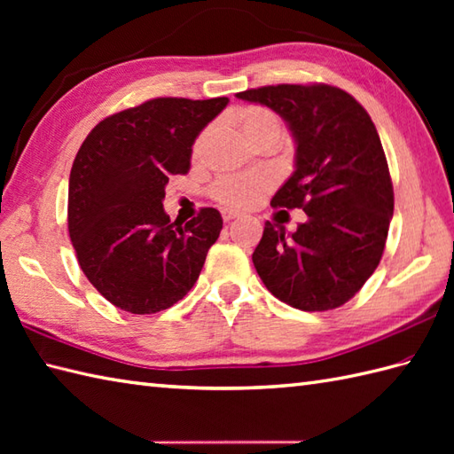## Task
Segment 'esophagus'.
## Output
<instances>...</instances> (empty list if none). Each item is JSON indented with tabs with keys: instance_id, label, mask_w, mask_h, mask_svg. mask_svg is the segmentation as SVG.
Returning <instances> with one entry per match:
<instances>
[{
	"instance_id": "esophagus-1",
	"label": "esophagus",
	"mask_w": 454,
	"mask_h": 454,
	"mask_svg": "<svg viewBox=\"0 0 454 454\" xmlns=\"http://www.w3.org/2000/svg\"><path fill=\"white\" fill-rule=\"evenodd\" d=\"M222 218H224L226 224H230V222H232V220H236V218H238V212L224 208V210H222Z\"/></svg>"
}]
</instances>
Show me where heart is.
<instances>
[{"instance_id":"obj_1","label":"heart","mask_w":454,"mask_h":454,"mask_svg":"<svg viewBox=\"0 0 454 454\" xmlns=\"http://www.w3.org/2000/svg\"><path fill=\"white\" fill-rule=\"evenodd\" d=\"M234 121L242 130L249 144H255L265 138H283L285 124L277 113L262 107V105H246L234 113ZM210 137V129L202 130L195 144L192 153L200 156ZM273 187V177L269 173H246V176L222 177L212 185V197L218 202L232 208H252L265 197V192Z\"/></svg>"}]
</instances>
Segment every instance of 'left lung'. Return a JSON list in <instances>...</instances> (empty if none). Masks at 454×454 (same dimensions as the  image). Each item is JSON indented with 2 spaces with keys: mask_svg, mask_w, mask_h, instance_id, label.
<instances>
[{
  "mask_svg": "<svg viewBox=\"0 0 454 454\" xmlns=\"http://www.w3.org/2000/svg\"><path fill=\"white\" fill-rule=\"evenodd\" d=\"M281 114L291 130L294 171L271 207L302 208L296 232L265 222L252 255L278 301L304 312L345 304L379 267L394 191L379 132L361 103L333 85H267L236 93Z\"/></svg>",
  "mask_w": 454,
  "mask_h": 454,
  "instance_id": "1",
  "label": "left lung"
}]
</instances>
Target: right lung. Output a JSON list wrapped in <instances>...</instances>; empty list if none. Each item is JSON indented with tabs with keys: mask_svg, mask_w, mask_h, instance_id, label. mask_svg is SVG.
Listing matches in <instances>:
<instances>
[{
	"mask_svg": "<svg viewBox=\"0 0 454 454\" xmlns=\"http://www.w3.org/2000/svg\"><path fill=\"white\" fill-rule=\"evenodd\" d=\"M228 98H158L101 121L83 140L67 187V230L88 281L130 314H156L197 283L222 230L216 208L185 226L163 210L171 176Z\"/></svg>",
	"mask_w": 454,
	"mask_h": 454,
	"instance_id": "obj_1",
	"label": "right lung"
}]
</instances>
